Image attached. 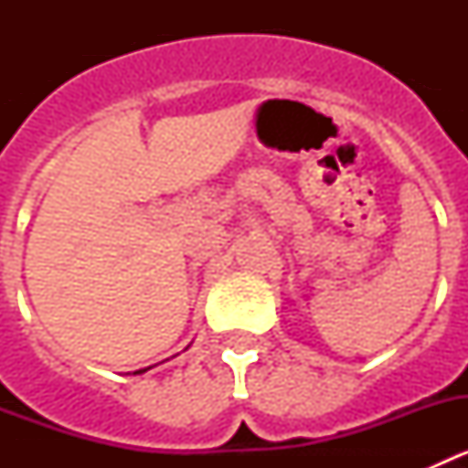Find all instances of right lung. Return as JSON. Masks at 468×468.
<instances>
[{"label": "right lung", "instance_id": "add662e5", "mask_svg": "<svg viewBox=\"0 0 468 468\" xmlns=\"http://www.w3.org/2000/svg\"><path fill=\"white\" fill-rule=\"evenodd\" d=\"M144 370H147V367H144ZM144 370H135V375H140V373H144Z\"/></svg>", "mask_w": 468, "mask_h": 468}]
</instances>
